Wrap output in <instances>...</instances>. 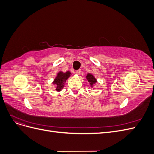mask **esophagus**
I'll return each mask as SVG.
<instances>
[{"mask_svg": "<svg viewBox=\"0 0 154 154\" xmlns=\"http://www.w3.org/2000/svg\"><path fill=\"white\" fill-rule=\"evenodd\" d=\"M75 72H76V74H78V75H79V74H80L81 73V70H80V69L77 70V71H76Z\"/></svg>", "mask_w": 154, "mask_h": 154, "instance_id": "1", "label": "esophagus"}]
</instances>
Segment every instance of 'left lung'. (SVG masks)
I'll return each mask as SVG.
<instances>
[{"label":"left lung","instance_id":"8db88e82","mask_svg":"<svg viewBox=\"0 0 154 154\" xmlns=\"http://www.w3.org/2000/svg\"><path fill=\"white\" fill-rule=\"evenodd\" d=\"M86 78L87 80H88V83H90V85L91 86V87H93V85H94L96 83H97V80L95 78V77L92 75V74L91 73H88L87 74L86 76Z\"/></svg>","mask_w":154,"mask_h":154}]
</instances>
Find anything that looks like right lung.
Returning <instances> with one entry per match:
<instances>
[{"instance_id":"obj_1","label":"right lung","mask_w":154,"mask_h":154,"mask_svg":"<svg viewBox=\"0 0 154 154\" xmlns=\"http://www.w3.org/2000/svg\"><path fill=\"white\" fill-rule=\"evenodd\" d=\"M71 73L69 71H67L66 72L60 71L57 74V76H56L53 82V84L55 85L56 91L60 92L62 90V88L64 87V83H66L68 78H69L70 76H71Z\"/></svg>"}]
</instances>
